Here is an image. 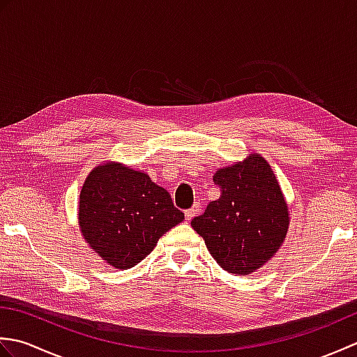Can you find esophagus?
Returning <instances> with one entry per match:
<instances>
[{
	"label": "esophagus",
	"instance_id": "esophagus-1",
	"mask_svg": "<svg viewBox=\"0 0 357 357\" xmlns=\"http://www.w3.org/2000/svg\"><path fill=\"white\" fill-rule=\"evenodd\" d=\"M199 210H201V207H199V204H195V206L192 207V208H188V210H185V219L187 221H192V219L199 213Z\"/></svg>",
	"mask_w": 357,
	"mask_h": 357
}]
</instances>
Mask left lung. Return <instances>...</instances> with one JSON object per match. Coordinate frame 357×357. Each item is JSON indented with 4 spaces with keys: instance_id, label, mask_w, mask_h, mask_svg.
Instances as JSON below:
<instances>
[{
    "instance_id": "8db88e82",
    "label": "left lung",
    "mask_w": 357,
    "mask_h": 357,
    "mask_svg": "<svg viewBox=\"0 0 357 357\" xmlns=\"http://www.w3.org/2000/svg\"><path fill=\"white\" fill-rule=\"evenodd\" d=\"M219 199L192 221L210 255L231 275L261 268L284 244L290 211L270 164L259 153L218 169Z\"/></svg>"
}]
</instances>
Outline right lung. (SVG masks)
<instances>
[{"mask_svg":"<svg viewBox=\"0 0 357 357\" xmlns=\"http://www.w3.org/2000/svg\"><path fill=\"white\" fill-rule=\"evenodd\" d=\"M184 221L165 188L147 173L104 161L87 174L78 202V225L87 245L118 270L150 255L164 233Z\"/></svg>","mask_w":357,"mask_h":357,"instance_id":"obj_1","label":"right lung"}]
</instances>
